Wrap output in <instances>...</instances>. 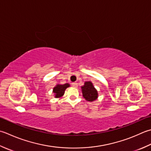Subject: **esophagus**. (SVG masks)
Instances as JSON below:
<instances>
[{
  "label": "esophagus",
  "mask_w": 151,
  "mask_h": 151,
  "mask_svg": "<svg viewBox=\"0 0 151 151\" xmlns=\"http://www.w3.org/2000/svg\"><path fill=\"white\" fill-rule=\"evenodd\" d=\"M72 85H73V86L75 87V88H77L78 87V84L76 83V82H73Z\"/></svg>",
  "instance_id": "1"
}]
</instances>
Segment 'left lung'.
<instances>
[{
	"mask_svg": "<svg viewBox=\"0 0 151 151\" xmlns=\"http://www.w3.org/2000/svg\"><path fill=\"white\" fill-rule=\"evenodd\" d=\"M81 90L82 96L88 101H94L98 97V91L91 81H86L81 86Z\"/></svg>",
	"mask_w": 151,
	"mask_h": 151,
	"instance_id": "8db88e82",
	"label": "left lung"
}]
</instances>
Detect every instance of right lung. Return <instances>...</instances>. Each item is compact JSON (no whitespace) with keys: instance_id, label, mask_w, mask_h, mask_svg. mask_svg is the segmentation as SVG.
<instances>
[{"instance_id":"add662e5","label":"right lung","mask_w":151,"mask_h":151,"mask_svg":"<svg viewBox=\"0 0 151 151\" xmlns=\"http://www.w3.org/2000/svg\"><path fill=\"white\" fill-rule=\"evenodd\" d=\"M70 87V84L69 83H66L64 84H58L55 86L53 88V93L55 98H60L64 95L65 91L67 88Z\"/></svg>"}]
</instances>
